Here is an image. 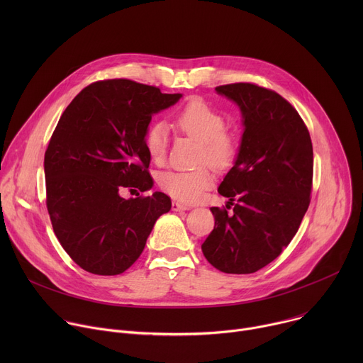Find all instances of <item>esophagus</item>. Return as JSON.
Here are the masks:
<instances>
[{"label": "esophagus", "mask_w": 363, "mask_h": 363, "mask_svg": "<svg viewBox=\"0 0 363 363\" xmlns=\"http://www.w3.org/2000/svg\"><path fill=\"white\" fill-rule=\"evenodd\" d=\"M186 210H189V206L188 205H184V203H179V202H177V201H174L172 202V211H186Z\"/></svg>", "instance_id": "esophagus-1"}]
</instances>
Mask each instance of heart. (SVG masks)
<instances>
[{"label":"heart","instance_id":"b5f03b06","mask_svg":"<svg viewBox=\"0 0 363 363\" xmlns=\"http://www.w3.org/2000/svg\"><path fill=\"white\" fill-rule=\"evenodd\" d=\"M175 125L201 142L199 161L216 169L233 165L237 155L235 139L225 133V119L202 100H191L174 116ZM169 140L168 126L157 122L147 128L145 146L155 164H162L167 157ZM214 182V177L206 168L194 171H168L161 175L160 185L172 198L181 202H196Z\"/></svg>","mask_w":363,"mask_h":363}]
</instances>
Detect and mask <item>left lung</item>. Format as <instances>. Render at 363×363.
<instances>
[{
    "instance_id": "obj_1",
    "label": "left lung",
    "mask_w": 363,
    "mask_h": 363,
    "mask_svg": "<svg viewBox=\"0 0 363 363\" xmlns=\"http://www.w3.org/2000/svg\"><path fill=\"white\" fill-rule=\"evenodd\" d=\"M216 90L240 108L244 132L218 186L234 205L233 216L213 206L216 225L201 248L217 270L250 274L277 258L300 227L312 192L313 146L300 115L279 93L252 83Z\"/></svg>"
}]
</instances>
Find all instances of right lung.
Wrapping results in <instances>:
<instances>
[{
	"label": "right lung",
	"instance_id": "obj_1",
	"mask_svg": "<svg viewBox=\"0 0 363 363\" xmlns=\"http://www.w3.org/2000/svg\"><path fill=\"white\" fill-rule=\"evenodd\" d=\"M181 97L113 79L89 84L63 112L44 155L47 210L57 240L83 270H128L171 210L164 192L126 199L121 191L153 186L145 135L152 116Z\"/></svg>",
	"mask_w": 363,
	"mask_h": 363
}]
</instances>
